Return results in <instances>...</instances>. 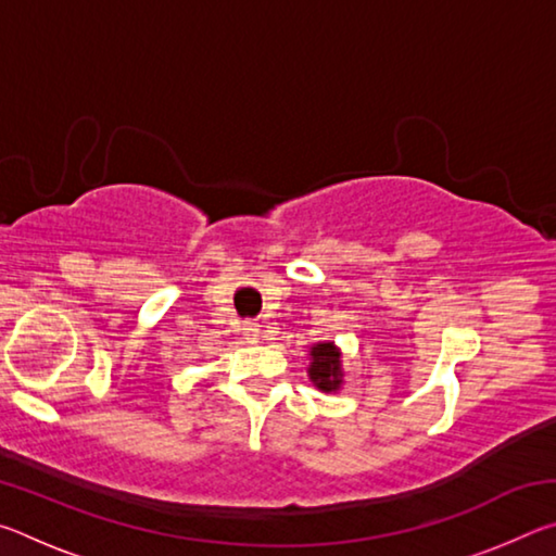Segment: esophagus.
Returning <instances> with one entry per match:
<instances>
[{
  "label": "esophagus",
  "mask_w": 556,
  "mask_h": 556,
  "mask_svg": "<svg viewBox=\"0 0 556 556\" xmlns=\"http://www.w3.org/2000/svg\"><path fill=\"white\" fill-rule=\"evenodd\" d=\"M242 336L248 338L250 343H257L260 338H262V328H260L257 324H244V328H242Z\"/></svg>",
  "instance_id": "esophagus-1"
}]
</instances>
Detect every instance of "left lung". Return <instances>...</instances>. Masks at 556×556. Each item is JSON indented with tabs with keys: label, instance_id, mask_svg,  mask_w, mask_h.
<instances>
[{
	"label": "left lung",
	"instance_id": "left-lung-1",
	"mask_svg": "<svg viewBox=\"0 0 556 556\" xmlns=\"http://www.w3.org/2000/svg\"><path fill=\"white\" fill-rule=\"evenodd\" d=\"M312 365H308V380L321 392H338L343 384L341 351L333 343H316L312 348Z\"/></svg>",
	"mask_w": 556,
	"mask_h": 556
}]
</instances>
